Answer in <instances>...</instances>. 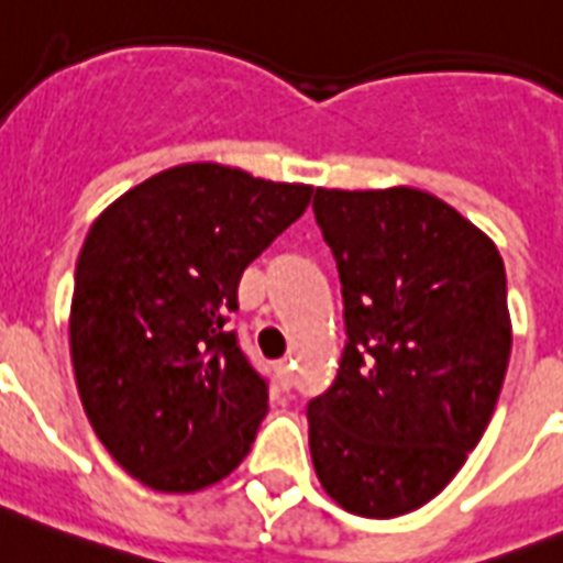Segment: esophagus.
Wrapping results in <instances>:
<instances>
[{
  "label": "esophagus",
  "instance_id": "34e87169",
  "mask_svg": "<svg viewBox=\"0 0 563 563\" xmlns=\"http://www.w3.org/2000/svg\"><path fill=\"white\" fill-rule=\"evenodd\" d=\"M276 371H278V379H282V385H285V388H290V383H292V360H290V356L278 360Z\"/></svg>",
  "mask_w": 563,
  "mask_h": 563
}]
</instances>
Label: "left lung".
Masks as SVG:
<instances>
[{"label": "left lung", "instance_id": "obj_1", "mask_svg": "<svg viewBox=\"0 0 563 563\" xmlns=\"http://www.w3.org/2000/svg\"><path fill=\"white\" fill-rule=\"evenodd\" d=\"M336 258L345 351L310 399L324 492L362 518H397L449 486L498 406L512 322L498 247L411 187L316 189Z\"/></svg>", "mask_w": 563, "mask_h": 563}]
</instances>
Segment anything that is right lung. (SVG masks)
<instances>
[{"mask_svg":"<svg viewBox=\"0 0 563 563\" xmlns=\"http://www.w3.org/2000/svg\"><path fill=\"white\" fill-rule=\"evenodd\" d=\"M310 195L184 164L120 195L88 230L68 319L77 391L100 443L148 489H207L247 457L267 379L224 324L241 273Z\"/></svg>","mask_w":563,"mask_h":563,"instance_id":"add662e5","label":"right lung"}]
</instances>
